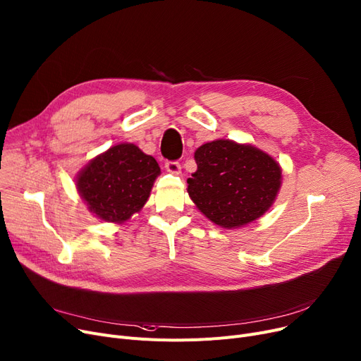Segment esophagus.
Wrapping results in <instances>:
<instances>
[{"instance_id":"34e87169","label":"esophagus","mask_w":361,"mask_h":361,"mask_svg":"<svg viewBox=\"0 0 361 361\" xmlns=\"http://www.w3.org/2000/svg\"><path fill=\"white\" fill-rule=\"evenodd\" d=\"M165 169L168 172H171V174H180V172H181V165L177 161H166L165 162Z\"/></svg>"}]
</instances>
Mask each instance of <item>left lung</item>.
I'll return each mask as SVG.
<instances>
[{
    "label": "left lung",
    "instance_id": "obj_1",
    "mask_svg": "<svg viewBox=\"0 0 361 361\" xmlns=\"http://www.w3.org/2000/svg\"><path fill=\"white\" fill-rule=\"evenodd\" d=\"M195 161L197 169L187 180V192L216 226H245L273 205L281 171L267 153L230 140H215L195 152Z\"/></svg>",
    "mask_w": 361,
    "mask_h": 361
}]
</instances>
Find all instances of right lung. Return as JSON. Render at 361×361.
<instances>
[{
  "label": "right lung",
  "mask_w": 361,
  "mask_h": 361,
  "mask_svg": "<svg viewBox=\"0 0 361 361\" xmlns=\"http://www.w3.org/2000/svg\"><path fill=\"white\" fill-rule=\"evenodd\" d=\"M159 174L154 158L123 143L92 159L78 176L76 187L92 214L123 223L143 208Z\"/></svg>",
  "instance_id": "right-lung-1"
}]
</instances>
